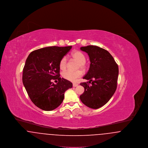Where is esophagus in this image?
I'll use <instances>...</instances> for the list:
<instances>
[{
  "label": "esophagus",
  "instance_id": "1",
  "mask_svg": "<svg viewBox=\"0 0 148 148\" xmlns=\"http://www.w3.org/2000/svg\"><path fill=\"white\" fill-rule=\"evenodd\" d=\"M78 84H76V83H73V87H76V86H77Z\"/></svg>",
  "mask_w": 148,
  "mask_h": 148
}]
</instances>
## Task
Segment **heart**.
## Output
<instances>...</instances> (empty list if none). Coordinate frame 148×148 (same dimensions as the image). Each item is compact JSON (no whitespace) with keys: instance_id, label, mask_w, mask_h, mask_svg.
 Segmentation results:
<instances>
[{"instance_id":"1","label":"heart","mask_w":148,"mask_h":148,"mask_svg":"<svg viewBox=\"0 0 148 148\" xmlns=\"http://www.w3.org/2000/svg\"><path fill=\"white\" fill-rule=\"evenodd\" d=\"M71 56L72 58L75 59L77 62H78L77 64V69H85L86 68V58L84 54L79 50H75L73 51L71 54ZM67 65V59L65 56L63 57L59 63V67L60 69L64 70L66 68ZM82 75V71H65L63 73L62 77L64 79L72 82H75L78 77H80Z\"/></svg>"}]
</instances>
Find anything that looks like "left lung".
Wrapping results in <instances>:
<instances>
[{
  "mask_svg": "<svg viewBox=\"0 0 148 148\" xmlns=\"http://www.w3.org/2000/svg\"><path fill=\"white\" fill-rule=\"evenodd\" d=\"M88 53L90 68L83 79L89 80L81 83L84 92L80 96L82 102L92 109L104 106L112 97L117 87L119 68L112 56L106 49L95 45L80 48Z\"/></svg>",
  "mask_w": 148,
  "mask_h": 148,
  "instance_id": "1",
  "label": "left lung"
}]
</instances>
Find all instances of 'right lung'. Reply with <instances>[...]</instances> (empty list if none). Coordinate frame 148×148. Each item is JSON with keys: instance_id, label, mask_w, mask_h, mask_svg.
<instances>
[{"instance_id": "1", "label": "right lung", "mask_w": 148, "mask_h": 148, "mask_svg": "<svg viewBox=\"0 0 148 148\" xmlns=\"http://www.w3.org/2000/svg\"><path fill=\"white\" fill-rule=\"evenodd\" d=\"M71 46L49 47L35 50L28 56L23 71V83L34 105L51 111L63 101L64 93L71 88V82L60 77L59 63ZM51 79L58 80L55 85Z\"/></svg>"}]
</instances>
